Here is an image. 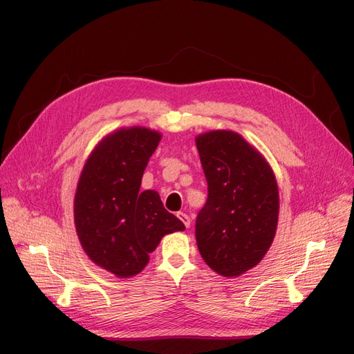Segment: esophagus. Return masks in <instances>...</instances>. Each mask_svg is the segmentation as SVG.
<instances>
[{"label":"esophagus","instance_id":"esophagus-1","mask_svg":"<svg viewBox=\"0 0 354 354\" xmlns=\"http://www.w3.org/2000/svg\"><path fill=\"white\" fill-rule=\"evenodd\" d=\"M177 217L183 221V224L186 227H189L190 226V218H189V216L187 214H185V212H177Z\"/></svg>","mask_w":354,"mask_h":354}]
</instances>
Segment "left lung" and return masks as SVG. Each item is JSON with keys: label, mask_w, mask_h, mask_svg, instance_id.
<instances>
[{"label": "left lung", "mask_w": 354, "mask_h": 354, "mask_svg": "<svg viewBox=\"0 0 354 354\" xmlns=\"http://www.w3.org/2000/svg\"><path fill=\"white\" fill-rule=\"evenodd\" d=\"M208 185L198 212V250L214 272L233 277L259 264L273 242L279 192L272 168L255 149L233 131L196 137Z\"/></svg>", "instance_id": "obj_1"}]
</instances>
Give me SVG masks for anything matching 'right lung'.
<instances>
[{"label":"right lung","instance_id":"right-lung-1","mask_svg":"<svg viewBox=\"0 0 354 354\" xmlns=\"http://www.w3.org/2000/svg\"><path fill=\"white\" fill-rule=\"evenodd\" d=\"M160 134L120 130L94 149L75 195V226L84 251L118 277L140 273L164 234L185 224L164 208L155 190H140L145 168Z\"/></svg>","mask_w":354,"mask_h":354}]
</instances>
